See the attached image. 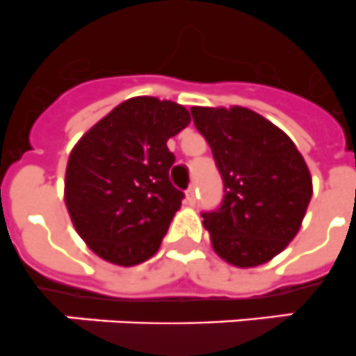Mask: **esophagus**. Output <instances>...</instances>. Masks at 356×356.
Returning <instances> with one entry per match:
<instances>
[{
  "instance_id": "obj_1",
  "label": "esophagus",
  "mask_w": 356,
  "mask_h": 356,
  "mask_svg": "<svg viewBox=\"0 0 356 356\" xmlns=\"http://www.w3.org/2000/svg\"><path fill=\"white\" fill-rule=\"evenodd\" d=\"M186 198H188V204H190V206H195V202H197V186H190V188H188Z\"/></svg>"
}]
</instances>
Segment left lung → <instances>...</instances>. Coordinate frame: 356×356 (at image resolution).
<instances>
[{"label": "left lung", "instance_id": "1", "mask_svg": "<svg viewBox=\"0 0 356 356\" xmlns=\"http://www.w3.org/2000/svg\"><path fill=\"white\" fill-rule=\"evenodd\" d=\"M223 181L220 207L204 211L213 248L238 268L264 264L293 241L312 197L305 159L284 131L241 106L191 108Z\"/></svg>", "mask_w": 356, "mask_h": 356}]
</instances>
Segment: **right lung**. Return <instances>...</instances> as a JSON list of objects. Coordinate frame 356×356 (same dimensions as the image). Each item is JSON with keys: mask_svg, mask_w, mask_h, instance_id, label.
Masks as SVG:
<instances>
[{"mask_svg": "<svg viewBox=\"0 0 356 356\" xmlns=\"http://www.w3.org/2000/svg\"><path fill=\"white\" fill-rule=\"evenodd\" d=\"M181 104L133 97L76 143L65 174L70 220L99 257L134 266L158 252L184 193L166 142L190 124Z\"/></svg>", "mask_w": 356, "mask_h": 356, "instance_id": "add662e5", "label": "right lung"}]
</instances>
